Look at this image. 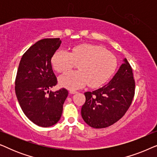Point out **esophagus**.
<instances>
[{
	"label": "esophagus",
	"mask_w": 157,
	"mask_h": 157,
	"mask_svg": "<svg viewBox=\"0 0 157 157\" xmlns=\"http://www.w3.org/2000/svg\"><path fill=\"white\" fill-rule=\"evenodd\" d=\"M69 93H70V94H74L77 93V91H74V90H71V91H69Z\"/></svg>",
	"instance_id": "34e87169"
}]
</instances>
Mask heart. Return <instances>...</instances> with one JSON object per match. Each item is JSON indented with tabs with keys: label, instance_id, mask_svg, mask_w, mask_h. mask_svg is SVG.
<instances>
[{
	"label": "heart",
	"instance_id": "obj_1",
	"mask_svg": "<svg viewBox=\"0 0 157 157\" xmlns=\"http://www.w3.org/2000/svg\"><path fill=\"white\" fill-rule=\"evenodd\" d=\"M56 71L63 73L78 64L79 71H69L59 77L62 86L77 89L89 84L96 88L106 82L117 66L116 57L102 47L91 44L74 46L70 52L61 50L53 55L51 60Z\"/></svg>",
	"mask_w": 157,
	"mask_h": 157
}]
</instances>
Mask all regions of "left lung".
<instances>
[{
	"label": "left lung",
	"instance_id": "8db88e82",
	"mask_svg": "<svg viewBox=\"0 0 157 157\" xmlns=\"http://www.w3.org/2000/svg\"><path fill=\"white\" fill-rule=\"evenodd\" d=\"M108 84L84 93L86 101L81 116L88 125L103 128L121 119L132 104L135 81L132 66L126 59Z\"/></svg>",
	"mask_w": 157,
	"mask_h": 157
}]
</instances>
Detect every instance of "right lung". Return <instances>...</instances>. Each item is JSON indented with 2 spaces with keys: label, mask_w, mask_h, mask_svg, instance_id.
<instances>
[{
  "label": "right lung",
  "mask_w": 157,
  "mask_h": 157,
  "mask_svg": "<svg viewBox=\"0 0 157 157\" xmlns=\"http://www.w3.org/2000/svg\"><path fill=\"white\" fill-rule=\"evenodd\" d=\"M61 44L56 38L38 40L24 53L17 71L15 91L25 115L36 125L53 126L59 121L68 92L49 89L57 84L51 59Z\"/></svg>",
  "instance_id": "right-lung-1"
}]
</instances>
